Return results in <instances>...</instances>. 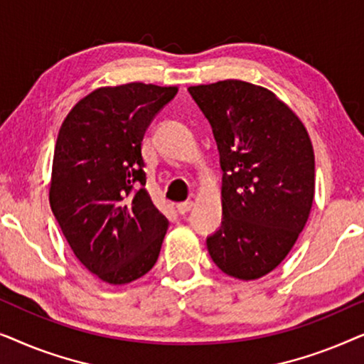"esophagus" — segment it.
Segmentation results:
<instances>
[{"label":"esophagus","mask_w":364,"mask_h":364,"mask_svg":"<svg viewBox=\"0 0 364 364\" xmlns=\"http://www.w3.org/2000/svg\"><path fill=\"white\" fill-rule=\"evenodd\" d=\"M193 207V202L192 200H186V202H181L177 203V212L181 213V215H183V213H187L191 208Z\"/></svg>","instance_id":"1"}]
</instances>
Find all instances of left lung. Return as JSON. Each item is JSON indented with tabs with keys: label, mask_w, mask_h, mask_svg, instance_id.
I'll use <instances>...</instances> for the list:
<instances>
[{
	"label": "left lung",
	"mask_w": 364,
	"mask_h": 364,
	"mask_svg": "<svg viewBox=\"0 0 364 364\" xmlns=\"http://www.w3.org/2000/svg\"><path fill=\"white\" fill-rule=\"evenodd\" d=\"M220 154L222 227L207 238L212 260L238 280L280 265L315 198V154L300 117L270 89L227 79L191 86Z\"/></svg>",
	"instance_id": "left-lung-1"
}]
</instances>
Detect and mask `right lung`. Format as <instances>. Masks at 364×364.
<instances>
[{"instance_id": "add662e5", "label": "right lung", "mask_w": 364, "mask_h": 364, "mask_svg": "<svg viewBox=\"0 0 364 364\" xmlns=\"http://www.w3.org/2000/svg\"><path fill=\"white\" fill-rule=\"evenodd\" d=\"M177 86L129 82L97 87L59 129L49 203L77 260L109 285L156 265L168 228L149 196L142 139Z\"/></svg>"}]
</instances>
